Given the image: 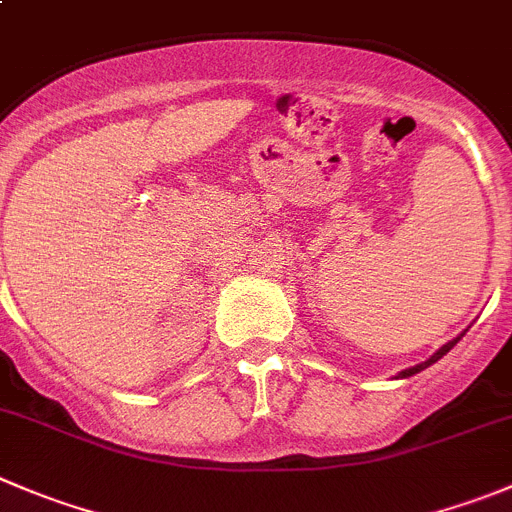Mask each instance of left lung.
Returning a JSON list of instances; mask_svg holds the SVG:
<instances>
[{"label":"left lung","mask_w":512,"mask_h":512,"mask_svg":"<svg viewBox=\"0 0 512 512\" xmlns=\"http://www.w3.org/2000/svg\"><path fill=\"white\" fill-rule=\"evenodd\" d=\"M463 335H465V332H463ZM463 335H458V337H455V340L445 342V345L440 347V350L435 352V355H430L428 360H425V362H420V365H415V367H408V370H403V372H400V377H410V375H415V372H420V370H425V367H430V365H433V362H438L440 357H443V355H448V352L453 350L455 345H458V340H460V337H463Z\"/></svg>","instance_id":"1"}]
</instances>
